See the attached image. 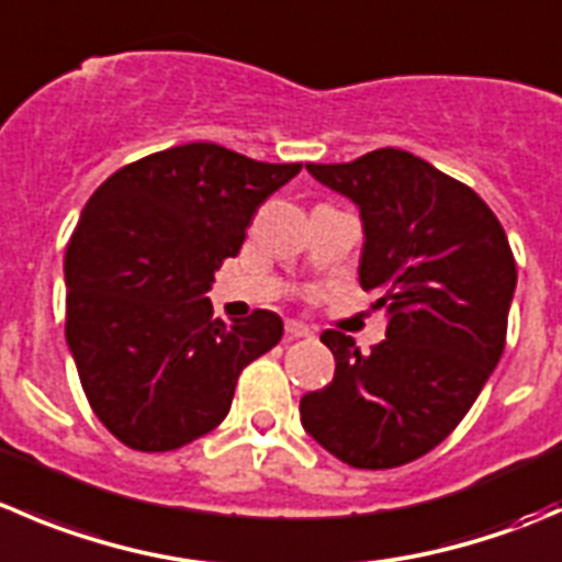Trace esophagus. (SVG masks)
I'll use <instances>...</instances> for the list:
<instances>
[{
  "label": "esophagus",
  "mask_w": 562,
  "mask_h": 562,
  "mask_svg": "<svg viewBox=\"0 0 562 562\" xmlns=\"http://www.w3.org/2000/svg\"><path fill=\"white\" fill-rule=\"evenodd\" d=\"M285 335L288 337H296V340H299V337H310V335H313V331H310L307 326L302 324V321H288V324H285Z\"/></svg>",
  "instance_id": "obj_1"
}]
</instances>
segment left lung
I'll return each instance as SVG.
<instances>
[{
  "instance_id": "left-lung-1",
  "label": "left lung",
  "mask_w": 562,
  "mask_h": 562,
  "mask_svg": "<svg viewBox=\"0 0 562 562\" xmlns=\"http://www.w3.org/2000/svg\"><path fill=\"white\" fill-rule=\"evenodd\" d=\"M307 170L359 205V282L390 324L370 353L337 329L321 335L335 379L302 397V426L348 467L392 470L445 442L497 368L516 260L494 211L406 150Z\"/></svg>"
}]
</instances>
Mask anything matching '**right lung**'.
<instances>
[{
    "instance_id": "obj_1",
    "label": "right lung",
    "mask_w": 562,
    "mask_h": 562,
    "mask_svg": "<svg viewBox=\"0 0 562 562\" xmlns=\"http://www.w3.org/2000/svg\"><path fill=\"white\" fill-rule=\"evenodd\" d=\"M299 170L192 143L120 167L87 200L65 247V337L125 448L167 453L214 431L241 370L280 342L277 313L225 324L205 293Z\"/></svg>"
}]
</instances>
